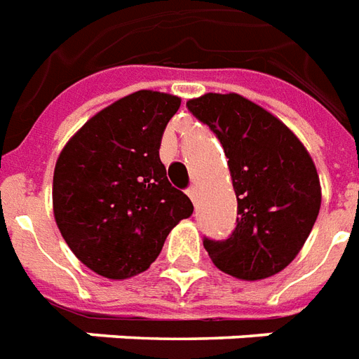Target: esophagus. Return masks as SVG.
I'll list each match as a JSON object with an SVG mask.
<instances>
[{
    "mask_svg": "<svg viewBox=\"0 0 359 359\" xmlns=\"http://www.w3.org/2000/svg\"><path fill=\"white\" fill-rule=\"evenodd\" d=\"M187 195H189V198L193 201V205H197V198H198L197 185H191L189 189H187Z\"/></svg>",
    "mask_w": 359,
    "mask_h": 359,
    "instance_id": "1",
    "label": "esophagus"
}]
</instances>
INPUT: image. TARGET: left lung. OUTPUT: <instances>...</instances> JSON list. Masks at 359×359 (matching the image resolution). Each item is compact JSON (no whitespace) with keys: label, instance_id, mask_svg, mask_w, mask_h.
Here are the masks:
<instances>
[{"label":"left lung","instance_id":"8db88e82","mask_svg":"<svg viewBox=\"0 0 359 359\" xmlns=\"http://www.w3.org/2000/svg\"><path fill=\"white\" fill-rule=\"evenodd\" d=\"M224 147L237 195V227L226 241L205 239L214 266L258 281L289 266L318 219L321 185L302 141L239 93H205L187 101Z\"/></svg>","mask_w":359,"mask_h":359}]
</instances>
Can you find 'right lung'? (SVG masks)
Here are the masks:
<instances>
[{
  "label": "right lung",
  "instance_id": "obj_1",
  "mask_svg": "<svg viewBox=\"0 0 359 359\" xmlns=\"http://www.w3.org/2000/svg\"><path fill=\"white\" fill-rule=\"evenodd\" d=\"M180 104L162 91L130 93L91 116L57 158V227L76 258L107 279L145 271L170 231L193 214L158 156Z\"/></svg>",
  "mask_w": 359,
  "mask_h": 359
}]
</instances>
